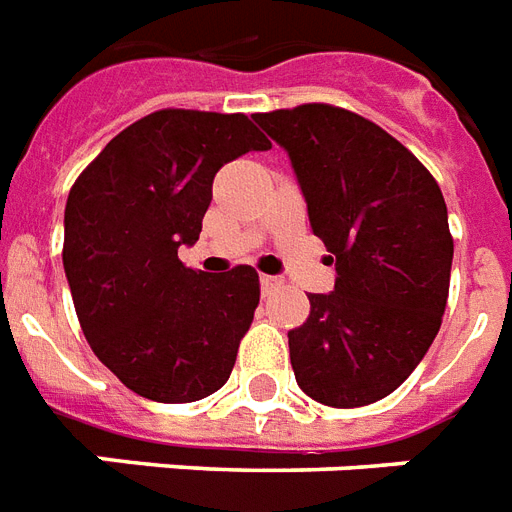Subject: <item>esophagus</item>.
<instances>
[{
	"label": "esophagus",
	"mask_w": 512,
	"mask_h": 512,
	"mask_svg": "<svg viewBox=\"0 0 512 512\" xmlns=\"http://www.w3.org/2000/svg\"><path fill=\"white\" fill-rule=\"evenodd\" d=\"M284 287V281L276 279V276H260V289H263V295H273V292H279Z\"/></svg>",
	"instance_id": "1"
}]
</instances>
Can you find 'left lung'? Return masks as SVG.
<instances>
[{
  "mask_svg": "<svg viewBox=\"0 0 512 512\" xmlns=\"http://www.w3.org/2000/svg\"><path fill=\"white\" fill-rule=\"evenodd\" d=\"M255 122L289 154L337 271L335 292L308 295L311 316L289 332L297 385L335 409L374 404L441 329L454 255L444 193L409 148L353 111L305 103Z\"/></svg>",
  "mask_w": 512,
  "mask_h": 512,
  "instance_id": "1",
  "label": "left lung"
}]
</instances>
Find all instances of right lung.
Here are the masks:
<instances>
[{
  "label": "right lung",
  "mask_w": 512,
  "mask_h": 512,
  "mask_svg": "<svg viewBox=\"0 0 512 512\" xmlns=\"http://www.w3.org/2000/svg\"><path fill=\"white\" fill-rule=\"evenodd\" d=\"M271 143L244 114L162 108L122 130L71 185L63 268L92 353L138 396L188 404L231 377L260 303L252 265L185 268L223 164Z\"/></svg>",
  "instance_id": "1"
}]
</instances>
